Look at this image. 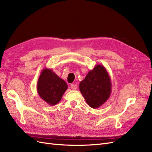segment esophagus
Segmentation results:
<instances>
[{"label":"esophagus","instance_id":"esophagus-1","mask_svg":"<svg viewBox=\"0 0 152 152\" xmlns=\"http://www.w3.org/2000/svg\"><path fill=\"white\" fill-rule=\"evenodd\" d=\"M70 86H71V88H72V89H73V90H75V89L77 88V84H71V85H70Z\"/></svg>","mask_w":152,"mask_h":152}]
</instances>
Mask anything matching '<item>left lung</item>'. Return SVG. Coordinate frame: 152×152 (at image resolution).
<instances>
[{"label": "left lung", "instance_id": "1", "mask_svg": "<svg viewBox=\"0 0 152 152\" xmlns=\"http://www.w3.org/2000/svg\"><path fill=\"white\" fill-rule=\"evenodd\" d=\"M79 89L90 107L98 108L109 98L112 92L110 77L102 65H96L80 82Z\"/></svg>", "mask_w": 152, "mask_h": 152}]
</instances>
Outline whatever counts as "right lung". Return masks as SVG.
I'll use <instances>...</instances> for the list:
<instances>
[{"label": "right lung", "mask_w": 152, "mask_h": 152, "mask_svg": "<svg viewBox=\"0 0 152 152\" xmlns=\"http://www.w3.org/2000/svg\"><path fill=\"white\" fill-rule=\"evenodd\" d=\"M68 85L52 70L44 68L41 72L37 85L40 97L49 105L58 103L66 91Z\"/></svg>", "instance_id": "obj_1"}]
</instances>
